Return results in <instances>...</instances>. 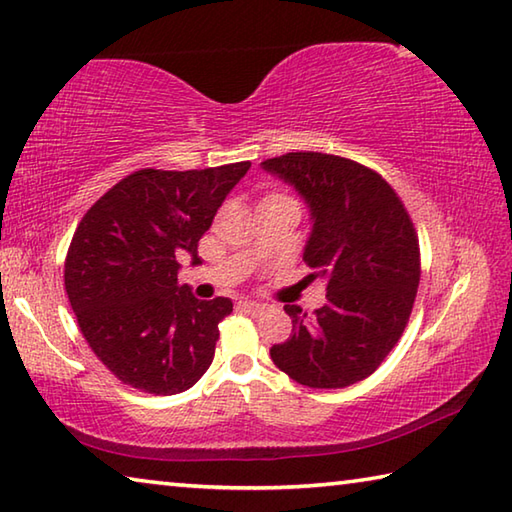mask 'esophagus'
Segmentation results:
<instances>
[{"label": "esophagus", "instance_id": "obj_1", "mask_svg": "<svg viewBox=\"0 0 512 512\" xmlns=\"http://www.w3.org/2000/svg\"><path fill=\"white\" fill-rule=\"evenodd\" d=\"M239 309L244 311V313H253V315H257V313H262L266 306L264 304H259V302H250V300H246V302H239Z\"/></svg>", "mask_w": 512, "mask_h": 512}]
</instances>
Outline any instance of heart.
<instances>
[{
    "label": "heart",
    "mask_w": 512,
    "mask_h": 512,
    "mask_svg": "<svg viewBox=\"0 0 512 512\" xmlns=\"http://www.w3.org/2000/svg\"><path fill=\"white\" fill-rule=\"evenodd\" d=\"M273 199H291V197H286V194H268L264 201H273Z\"/></svg>",
    "instance_id": "1"
}]
</instances>
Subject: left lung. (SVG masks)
<instances>
[{
  "label": "left lung",
  "instance_id": "8db88e82",
  "mask_svg": "<svg viewBox=\"0 0 512 512\" xmlns=\"http://www.w3.org/2000/svg\"><path fill=\"white\" fill-rule=\"evenodd\" d=\"M302 194L313 230L302 259L327 282V304L284 311L293 336L271 358L295 383L342 389L374 374L410 322L421 280L416 228L401 197L371 167L345 156L288 152L262 163Z\"/></svg>",
  "mask_w": 512,
  "mask_h": 512
}]
</instances>
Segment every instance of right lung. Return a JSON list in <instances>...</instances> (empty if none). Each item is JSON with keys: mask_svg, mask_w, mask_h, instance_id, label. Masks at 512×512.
<instances>
[{"mask_svg": "<svg viewBox=\"0 0 512 512\" xmlns=\"http://www.w3.org/2000/svg\"><path fill=\"white\" fill-rule=\"evenodd\" d=\"M248 167L138 170L102 194L73 232L64 288L82 336L120 383L172 396L206 374L232 302L197 300L179 284V257L199 262V239Z\"/></svg>", "mask_w": 512, "mask_h": 512, "instance_id": "add662e5", "label": "right lung"}]
</instances>
